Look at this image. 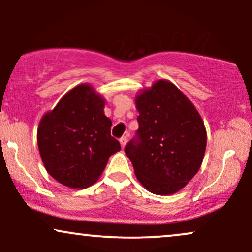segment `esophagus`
<instances>
[{
	"mask_svg": "<svg viewBox=\"0 0 252 252\" xmlns=\"http://www.w3.org/2000/svg\"><path fill=\"white\" fill-rule=\"evenodd\" d=\"M126 142H128V137H126V136H122V137L120 138V143L121 146H122V148H124V146H126Z\"/></svg>",
	"mask_w": 252,
	"mask_h": 252,
	"instance_id": "esophagus-1",
	"label": "esophagus"
}]
</instances>
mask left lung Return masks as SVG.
Listing matches in <instances>:
<instances>
[{
  "label": "left lung",
  "instance_id": "obj_1",
  "mask_svg": "<svg viewBox=\"0 0 252 252\" xmlns=\"http://www.w3.org/2000/svg\"><path fill=\"white\" fill-rule=\"evenodd\" d=\"M138 130L124 152L149 192L180 190L200 168L206 130L193 104L174 84L158 80L136 98Z\"/></svg>",
  "mask_w": 252,
  "mask_h": 252
}]
</instances>
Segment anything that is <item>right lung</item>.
I'll return each mask as SVG.
<instances>
[{"label": "right lung", "mask_w": 252, "mask_h": 252, "mask_svg": "<svg viewBox=\"0 0 252 252\" xmlns=\"http://www.w3.org/2000/svg\"><path fill=\"white\" fill-rule=\"evenodd\" d=\"M104 100L90 85H78L40 121L37 146L52 178L71 189L97 181L109 158L121 150L111 136Z\"/></svg>", "instance_id": "add662e5"}]
</instances>
